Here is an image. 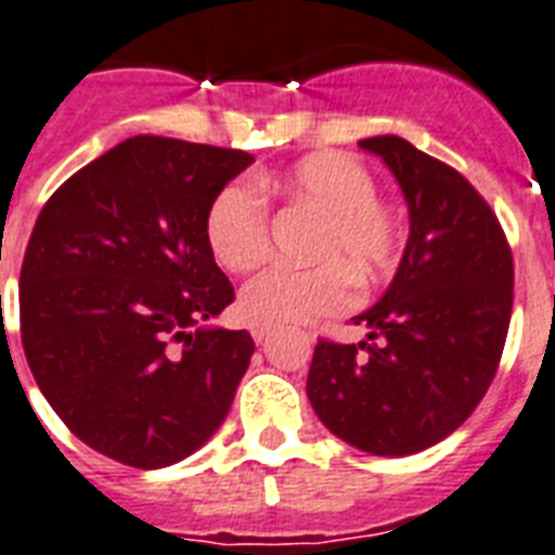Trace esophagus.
I'll use <instances>...</instances> for the list:
<instances>
[{
	"label": "esophagus",
	"instance_id": "esophagus-1",
	"mask_svg": "<svg viewBox=\"0 0 555 555\" xmlns=\"http://www.w3.org/2000/svg\"><path fill=\"white\" fill-rule=\"evenodd\" d=\"M250 333H254V339L259 341V345H262V341L270 339V333H273V327H264V324H254V327H250Z\"/></svg>",
	"mask_w": 555,
	"mask_h": 555
}]
</instances>
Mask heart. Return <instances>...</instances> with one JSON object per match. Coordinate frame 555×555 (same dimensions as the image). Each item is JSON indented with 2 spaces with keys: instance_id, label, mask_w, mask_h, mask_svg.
Here are the masks:
<instances>
[{
  "instance_id": "1",
  "label": "heart",
  "mask_w": 555,
  "mask_h": 555,
  "mask_svg": "<svg viewBox=\"0 0 555 555\" xmlns=\"http://www.w3.org/2000/svg\"><path fill=\"white\" fill-rule=\"evenodd\" d=\"M262 191L305 202L322 214L313 268H270L247 282L238 313L250 324L287 327L336 313L353 299V273L371 282L396 262L402 228L376 199V179L362 162L339 151L313 153L285 176H262ZM268 202L254 184L233 182L216 193L205 219L210 254L224 270L247 273L268 256Z\"/></svg>"
}]
</instances>
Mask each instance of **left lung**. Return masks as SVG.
Wrapping results in <instances>:
<instances>
[{"label":"left lung","mask_w":555,"mask_h":555,"mask_svg":"<svg viewBox=\"0 0 555 555\" xmlns=\"http://www.w3.org/2000/svg\"><path fill=\"white\" fill-rule=\"evenodd\" d=\"M402 188L410 236L371 310L367 341L317 345L308 399L322 425L373 456L434 448L470 416L502 359L513 256L479 191L402 137L362 139Z\"/></svg>","instance_id":"1"}]
</instances>
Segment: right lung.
Segmentation results:
<instances>
[{
    "instance_id": "right-lung-1",
    "label": "right lung",
    "mask_w": 555,
    "mask_h": 555,
    "mask_svg": "<svg viewBox=\"0 0 555 555\" xmlns=\"http://www.w3.org/2000/svg\"><path fill=\"white\" fill-rule=\"evenodd\" d=\"M245 151L133 137L67 179L30 233L22 348L67 430L139 470L182 462L219 430L254 339L210 327L233 285L205 236Z\"/></svg>"
}]
</instances>
